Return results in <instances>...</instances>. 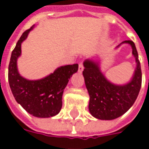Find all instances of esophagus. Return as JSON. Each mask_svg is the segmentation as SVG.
<instances>
[{"label":"esophagus","instance_id":"1","mask_svg":"<svg viewBox=\"0 0 149 149\" xmlns=\"http://www.w3.org/2000/svg\"><path fill=\"white\" fill-rule=\"evenodd\" d=\"M84 70V65H83V63L81 62L80 64H79V68H78V72H79V73H81Z\"/></svg>","mask_w":149,"mask_h":149}]
</instances>
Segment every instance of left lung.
I'll return each mask as SVG.
<instances>
[{"mask_svg":"<svg viewBox=\"0 0 149 149\" xmlns=\"http://www.w3.org/2000/svg\"><path fill=\"white\" fill-rule=\"evenodd\" d=\"M123 43L132 46L136 63L134 75L128 84H112L100 72L98 62L92 60L84 62L83 76L90 97L88 109L93 116L100 120H113L125 114L132 106L141 90L142 73L136 46L132 40H125Z\"/></svg>","mask_w":149,"mask_h":149,"instance_id":"1","label":"left lung"}]
</instances>
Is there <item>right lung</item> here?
I'll use <instances>...</instances> for the list:
<instances>
[{
  "instance_id": "right-lung-1",
  "label": "right lung",
  "mask_w": 149,
  "mask_h": 149,
  "mask_svg": "<svg viewBox=\"0 0 149 149\" xmlns=\"http://www.w3.org/2000/svg\"><path fill=\"white\" fill-rule=\"evenodd\" d=\"M34 25L23 33L13 50L8 65V83L13 95L18 104L29 114L40 118H48L58 114L62 107L64 89L78 65H68L56 68L46 77L29 81L18 72L17 61L21 54V43L28 37Z\"/></svg>"
}]
</instances>
